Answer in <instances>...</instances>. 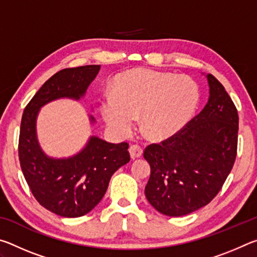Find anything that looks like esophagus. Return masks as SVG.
Masks as SVG:
<instances>
[{
	"label": "esophagus",
	"mask_w": 257,
	"mask_h": 257,
	"mask_svg": "<svg viewBox=\"0 0 257 257\" xmlns=\"http://www.w3.org/2000/svg\"><path fill=\"white\" fill-rule=\"evenodd\" d=\"M129 153H130V156H132V159H136V158H139V156H142L143 154V150L141 146L138 145H132L129 147Z\"/></svg>",
	"instance_id": "obj_1"
}]
</instances>
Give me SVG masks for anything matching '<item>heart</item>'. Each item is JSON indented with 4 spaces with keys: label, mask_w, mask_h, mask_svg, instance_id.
Masks as SVG:
<instances>
[{
    "label": "heart",
    "mask_w": 257,
    "mask_h": 257,
    "mask_svg": "<svg viewBox=\"0 0 257 257\" xmlns=\"http://www.w3.org/2000/svg\"><path fill=\"white\" fill-rule=\"evenodd\" d=\"M199 101V90L191 78L151 69H134L115 77L111 96L101 103L107 127L127 136L135 119L150 139L162 141L188 122Z\"/></svg>",
    "instance_id": "heart-1"
}]
</instances>
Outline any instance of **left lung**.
<instances>
[{
  "mask_svg": "<svg viewBox=\"0 0 257 257\" xmlns=\"http://www.w3.org/2000/svg\"><path fill=\"white\" fill-rule=\"evenodd\" d=\"M207 81L205 107L179 132L144 151L151 165L146 198L164 215H186L207 205L236 161L237 108L214 76L208 73Z\"/></svg>",
  "mask_w": 257,
  "mask_h": 257,
  "instance_id": "8db88e82",
  "label": "left lung"
}]
</instances>
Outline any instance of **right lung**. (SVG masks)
Segmentation results:
<instances>
[{"mask_svg":"<svg viewBox=\"0 0 257 257\" xmlns=\"http://www.w3.org/2000/svg\"><path fill=\"white\" fill-rule=\"evenodd\" d=\"M101 66L62 69L44 82L25 107L20 124L21 170L37 202L64 217L82 216L101 202L113 173L130 161L128 143L112 144L92 136L85 149L68 159H52L36 137L40 108L56 98L79 99ZM94 122V118L90 116Z\"/></svg>","mask_w":257,"mask_h":257,"instance_id":"obj_1","label":"right lung"}]
</instances>
